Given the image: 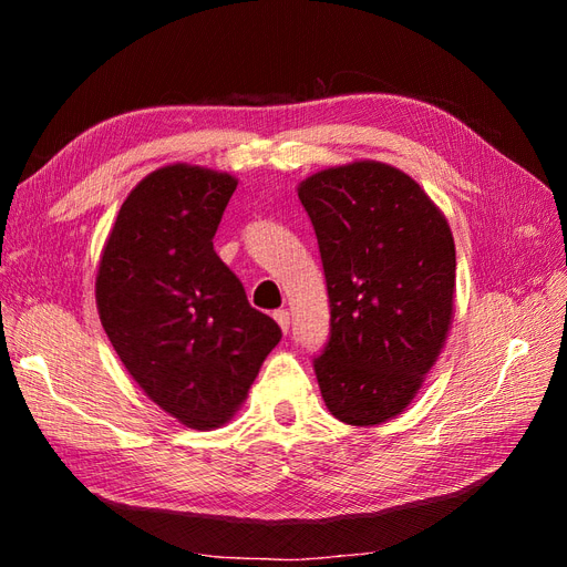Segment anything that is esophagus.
<instances>
[{"mask_svg": "<svg viewBox=\"0 0 567 567\" xmlns=\"http://www.w3.org/2000/svg\"><path fill=\"white\" fill-rule=\"evenodd\" d=\"M274 319H277V323L281 326V331L288 333V329H290V315L286 310H277V312H274Z\"/></svg>", "mask_w": 567, "mask_h": 567, "instance_id": "esophagus-1", "label": "esophagus"}]
</instances>
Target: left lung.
Wrapping results in <instances>:
<instances>
[{
	"instance_id": "8db88e82",
	"label": "left lung",
	"mask_w": 567,
	"mask_h": 567,
	"mask_svg": "<svg viewBox=\"0 0 567 567\" xmlns=\"http://www.w3.org/2000/svg\"><path fill=\"white\" fill-rule=\"evenodd\" d=\"M312 219L331 307L315 359L321 398L348 425H381L409 406L454 317L456 250L421 184L379 161L326 167L298 186Z\"/></svg>"
}]
</instances>
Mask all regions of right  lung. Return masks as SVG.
Here are the masks:
<instances>
[{
    "instance_id": "right-lung-1",
    "label": "right lung",
    "mask_w": 567,
    "mask_h": 567,
    "mask_svg": "<svg viewBox=\"0 0 567 567\" xmlns=\"http://www.w3.org/2000/svg\"><path fill=\"white\" fill-rule=\"evenodd\" d=\"M236 184L200 165L153 169L120 205L96 271L99 319L120 362L194 431L231 421L281 340L213 248Z\"/></svg>"
}]
</instances>
